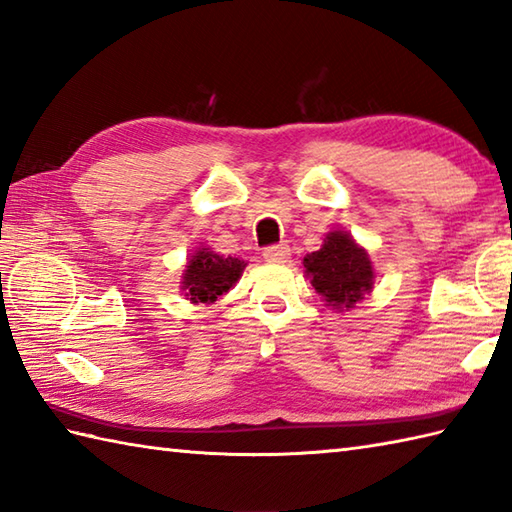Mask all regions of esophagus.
Wrapping results in <instances>:
<instances>
[{"label": "esophagus", "instance_id": "1", "mask_svg": "<svg viewBox=\"0 0 512 512\" xmlns=\"http://www.w3.org/2000/svg\"><path fill=\"white\" fill-rule=\"evenodd\" d=\"M264 259L270 264H286L290 259V248L286 244H275L264 250Z\"/></svg>", "mask_w": 512, "mask_h": 512}]
</instances>
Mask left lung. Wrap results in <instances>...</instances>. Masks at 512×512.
Segmentation results:
<instances>
[{
    "label": "left lung",
    "instance_id": "obj_1",
    "mask_svg": "<svg viewBox=\"0 0 512 512\" xmlns=\"http://www.w3.org/2000/svg\"><path fill=\"white\" fill-rule=\"evenodd\" d=\"M303 268L312 288L336 310L354 308L374 288V268L367 250L345 231L325 235L323 246L303 257Z\"/></svg>",
    "mask_w": 512,
    "mask_h": 512
}]
</instances>
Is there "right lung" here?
<instances>
[{
    "mask_svg": "<svg viewBox=\"0 0 512 512\" xmlns=\"http://www.w3.org/2000/svg\"><path fill=\"white\" fill-rule=\"evenodd\" d=\"M244 268V259L217 255L211 248L195 250L182 273L184 297L191 303H213L237 284Z\"/></svg>",
    "mask_w": 512,
    "mask_h": 512,
    "instance_id": "obj_1",
    "label": "right lung"
}]
</instances>
